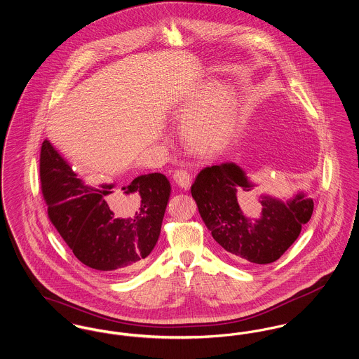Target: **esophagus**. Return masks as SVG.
Wrapping results in <instances>:
<instances>
[{
    "mask_svg": "<svg viewBox=\"0 0 359 359\" xmlns=\"http://www.w3.org/2000/svg\"><path fill=\"white\" fill-rule=\"evenodd\" d=\"M173 180H175L180 187L188 188L189 183H191L189 172H188L187 170H183V168L173 172Z\"/></svg>",
    "mask_w": 359,
    "mask_h": 359,
    "instance_id": "obj_1",
    "label": "esophagus"
}]
</instances>
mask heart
Segmentation results:
<instances>
[{"label":"heart","mask_w":359,"mask_h":359,"mask_svg":"<svg viewBox=\"0 0 359 359\" xmlns=\"http://www.w3.org/2000/svg\"><path fill=\"white\" fill-rule=\"evenodd\" d=\"M212 86L199 88L189 100L196 104L184 120L183 133L188 147L196 152H211L221 147L234 123L236 98L229 87L211 93Z\"/></svg>","instance_id":"obj_1"}]
</instances>
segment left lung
<instances>
[{"mask_svg":"<svg viewBox=\"0 0 359 359\" xmlns=\"http://www.w3.org/2000/svg\"><path fill=\"white\" fill-rule=\"evenodd\" d=\"M253 184L233 163L202 170L191 187L207 229L229 256L239 262L271 264L283 256L311 219L313 201L296 195L287 203L262 196V217L248 219L239 208L237 194Z\"/></svg>","mask_w":359,"mask_h":359,"instance_id":"8db88e82","label":"left lung"}]
</instances>
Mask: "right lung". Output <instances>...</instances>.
I'll return each instance as SVG.
<instances>
[{
	"mask_svg": "<svg viewBox=\"0 0 359 359\" xmlns=\"http://www.w3.org/2000/svg\"><path fill=\"white\" fill-rule=\"evenodd\" d=\"M40 184L48 218L86 266L104 273H132L145 265L160 236L171 186L163 173L113 186L90 187L50 141L40 151Z\"/></svg>",
	"mask_w": 359,
	"mask_h": 359,
	"instance_id": "add662e5",
	"label": "right lung"
}]
</instances>
